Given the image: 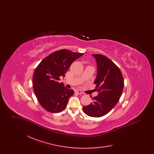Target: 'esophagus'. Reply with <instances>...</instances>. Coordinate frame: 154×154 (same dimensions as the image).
I'll return each mask as SVG.
<instances>
[{"mask_svg":"<svg viewBox=\"0 0 154 154\" xmlns=\"http://www.w3.org/2000/svg\"><path fill=\"white\" fill-rule=\"evenodd\" d=\"M74 92H75V94H79V95L82 94V92L81 91H79V90H75Z\"/></svg>","mask_w":154,"mask_h":154,"instance_id":"esophagus-1","label":"esophagus"}]
</instances>
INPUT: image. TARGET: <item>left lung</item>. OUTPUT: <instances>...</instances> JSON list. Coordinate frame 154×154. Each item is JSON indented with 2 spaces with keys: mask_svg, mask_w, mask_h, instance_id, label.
<instances>
[{
  "mask_svg": "<svg viewBox=\"0 0 154 154\" xmlns=\"http://www.w3.org/2000/svg\"><path fill=\"white\" fill-rule=\"evenodd\" d=\"M97 64V75L94 84L98 92L92 98L93 102L84 106L83 111L92 117L105 116L118 102L124 88V78L120 69L104 55L94 54Z\"/></svg>",
  "mask_w": 154,
  "mask_h": 154,
  "instance_id": "8db88e82",
  "label": "left lung"
}]
</instances>
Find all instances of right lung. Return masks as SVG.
Masks as SVG:
<instances>
[{
	"mask_svg": "<svg viewBox=\"0 0 154 154\" xmlns=\"http://www.w3.org/2000/svg\"><path fill=\"white\" fill-rule=\"evenodd\" d=\"M83 55L67 50L54 52L43 59L37 66L33 75V88L40 105L51 112L64 110L73 89L59 83V77L65 73L74 61Z\"/></svg>",
	"mask_w": 154,
	"mask_h": 154,
	"instance_id": "1",
	"label": "right lung"
}]
</instances>
